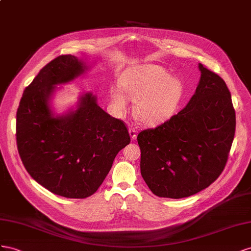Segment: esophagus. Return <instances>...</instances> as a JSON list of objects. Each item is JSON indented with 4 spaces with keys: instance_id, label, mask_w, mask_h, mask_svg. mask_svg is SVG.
Returning a JSON list of instances; mask_svg holds the SVG:
<instances>
[{
    "instance_id": "obj_1",
    "label": "esophagus",
    "mask_w": 251,
    "mask_h": 251,
    "mask_svg": "<svg viewBox=\"0 0 251 251\" xmlns=\"http://www.w3.org/2000/svg\"><path fill=\"white\" fill-rule=\"evenodd\" d=\"M129 134L131 137V140H134L135 138H137V128H135L134 126H130L129 127Z\"/></svg>"
}]
</instances>
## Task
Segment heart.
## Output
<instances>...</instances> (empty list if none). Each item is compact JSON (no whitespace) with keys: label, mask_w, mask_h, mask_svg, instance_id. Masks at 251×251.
Here are the masks:
<instances>
[{"label":"heart","mask_w":251,"mask_h":251,"mask_svg":"<svg viewBox=\"0 0 251 251\" xmlns=\"http://www.w3.org/2000/svg\"><path fill=\"white\" fill-rule=\"evenodd\" d=\"M121 87L128 97L135 100V116L146 124H156L167 119L183 92L181 82L156 65L135 69L121 81ZM123 91L119 87L110 90L111 102L118 112H124L128 107V99Z\"/></svg>","instance_id":"heart-1"}]
</instances>
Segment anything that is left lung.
Instances as JSON below:
<instances>
[{
  "instance_id": "left-lung-1",
  "label": "left lung",
  "mask_w": 251,
  "mask_h": 251,
  "mask_svg": "<svg viewBox=\"0 0 251 251\" xmlns=\"http://www.w3.org/2000/svg\"><path fill=\"white\" fill-rule=\"evenodd\" d=\"M201 80L187 106L138 134L141 175L155 196L198 193L223 173L235 132V111L225 81L202 64Z\"/></svg>"
}]
</instances>
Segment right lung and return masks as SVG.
Returning <instances> with one entry per match:
<instances>
[{"instance_id":"1","label":"right lung","mask_w":251,"mask_h":251,"mask_svg":"<svg viewBox=\"0 0 251 251\" xmlns=\"http://www.w3.org/2000/svg\"><path fill=\"white\" fill-rule=\"evenodd\" d=\"M83 71L75 55L56 56L25 88L17 111V145L27 173L54 195L69 199L94 195L118 152L130 143L126 124L98 106L91 94L82 97L75 112L52 117L48 100L54 86Z\"/></svg>"}]
</instances>
